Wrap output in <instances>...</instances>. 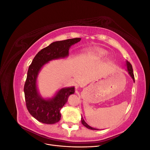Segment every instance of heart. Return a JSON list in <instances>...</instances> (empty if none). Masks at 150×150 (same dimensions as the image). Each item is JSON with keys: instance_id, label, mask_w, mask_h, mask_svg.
I'll use <instances>...</instances> for the list:
<instances>
[{"instance_id": "1", "label": "heart", "mask_w": 150, "mask_h": 150, "mask_svg": "<svg viewBox=\"0 0 150 150\" xmlns=\"http://www.w3.org/2000/svg\"><path fill=\"white\" fill-rule=\"evenodd\" d=\"M106 54V52L103 51V50H98V51H94V52H91L89 53V55L94 58H97V59H100L103 57Z\"/></svg>"}]
</instances>
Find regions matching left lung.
Instances as JSON below:
<instances>
[{
	"instance_id": "1",
	"label": "left lung",
	"mask_w": 150,
	"mask_h": 150,
	"mask_svg": "<svg viewBox=\"0 0 150 150\" xmlns=\"http://www.w3.org/2000/svg\"><path fill=\"white\" fill-rule=\"evenodd\" d=\"M126 66H127V71H128L129 74L131 76V78H133L134 82V74H133V67H132V66H131V64H130V63L128 61H126ZM81 122H82V124L85 126L86 127V128H88V129H93V130H96L98 129H96V128H92V127H91L90 126H89L86 122L84 121V120H83V117H81Z\"/></svg>"
}]
</instances>
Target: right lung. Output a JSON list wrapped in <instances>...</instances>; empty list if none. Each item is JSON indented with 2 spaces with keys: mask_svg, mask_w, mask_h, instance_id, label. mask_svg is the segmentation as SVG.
I'll return each instance as SVG.
<instances>
[{
  "mask_svg": "<svg viewBox=\"0 0 150 150\" xmlns=\"http://www.w3.org/2000/svg\"><path fill=\"white\" fill-rule=\"evenodd\" d=\"M81 40L74 38L51 43L36 54L29 66L24 88L25 104L30 114L39 122L52 125L59 121L61 108L69 95L74 93V87L65 88L59 91L52 99H43L39 94L36 86L39 71L49 61L67 57L69 47Z\"/></svg>",
  "mask_w": 150,
  "mask_h": 150,
  "instance_id": "right-lung-1",
  "label": "right lung"
}]
</instances>
